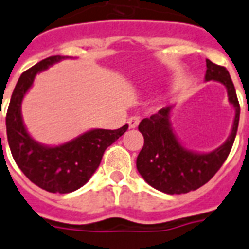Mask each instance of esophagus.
Wrapping results in <instances>:
<instances>
[{
	"mask_svg": "<svg viewBox=\"0 0 249 249\" xmlns=\"http://www.w3.org/2000/svg\"><path fill=\"white\" fill-rule=\"evenodd\" d=\"M128 125L130 129H135L139 125V118L138 116H131L128 119Z\"/></svg>",
	"mask_w": 249,
	"mask_h": 249,
	"instance_id": "esophagus-1",
	"label": "esophagus"
}]
</instances>
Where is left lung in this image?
<instances>
[{
    "mask_svg": "<svg viewBox=\"0 0 249 249\" xmlns=\"http://www.w3.org/2000/svg\"><path fill=\"white\" fill-rule=\"evenodd\" d=\"M206 82L221 83L228 92L229 104L235 110L231 131L223 144L210 152L187 148L173 129L174 105L163 107L156 115L139 123L144 144L137 157V169L151 187L167 195H183L205 185L223 166L235 139L240 107L229 71L210 60H206Z\"/></svg>",
    "mask_w": 249,
    "mask_h": 249,
    "instance_id": "obj_1",
    "label": "left lung"
}]
</instances>
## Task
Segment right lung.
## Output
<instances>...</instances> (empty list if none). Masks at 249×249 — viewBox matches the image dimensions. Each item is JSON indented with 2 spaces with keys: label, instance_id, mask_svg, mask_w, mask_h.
Masks as SVG:
<instances>
[{
  "label": "right lung",
  "instance_id": "add662e5",
  "mask_svg": "<svg viewBox=\"0 0 249 249\" xmlns=\"http://www.w3.org/2000/svg\"><path fill=\"white\" fill-rule=\"evenodd\" d=\"M66 58L51 56L24 71L6 115V134L16 165L32 183L51 193H70L83 187L100 166L107 147L128 130V124L116 130L90 129L58 145L42 144L28 133L21 115L24 97L33 87L37 74Z\"/></svg>",
  "mask_w": 249,
  "mask_h": 249
}]
</instances>
